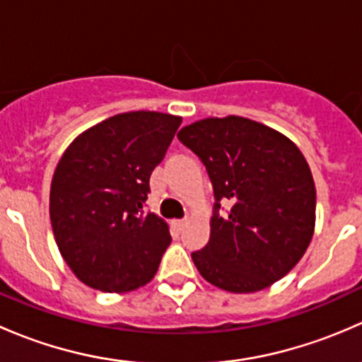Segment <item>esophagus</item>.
Returning <instances> with one entry per match:
<instances>
[{"label": "esophagus", "instance_id": "34e87169", "mask_svg": "<svg viewBox=\"0 0 362 362\" xmlns=\"http://www.w3.org/2000/svg\"><path fill=\"white\" fill-rule=\"evenodd\" d=\"M185 222H187V218H177V221H173V226L180 231V229L185 226Z\"/></svg>", "mask_w": 362, "mask_h": 362}]
</instances>
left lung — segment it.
Returning <instances> with one entry per match:
<instances>
[{"mask_svg":"<svg viewBox=\"0 0 362 362\" xmlns=\"http://www.w3.org/2000/svg\"><path fill=\"white\" fill-rule=\"evenodd\" d=\"M177 136L214 187L210 240L191 254L203 279L229 293H255L286 276L315 226V184L299 148L236 115L198 120ZM221 201L232 204L226 214Z\"/></svg>","mask_w":362,"mask_h":362,"instance_id":"8db88e82","label":"left lung"}]
</instances>
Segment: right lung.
Wrapping results in <instances>:
<instances>
[{
  "label": "right lung",
  "instance_id": "right-lung-1",
  "mask_svg": "<svg viewBox=\"0 0 362 362\" xmlns=\"http://www.w3.org/2000/svg\"><path fill=\"white\" fill-rule=\"evenodd\" d=\"M182 117L127 112L75 138L50 185V222L71 272L103 293H127L154 279L171 243L168 224L145 211L151 175Z\"/></svg>",
  "mask_w": 362,
  "mask_h": 362
}]
</instances>
